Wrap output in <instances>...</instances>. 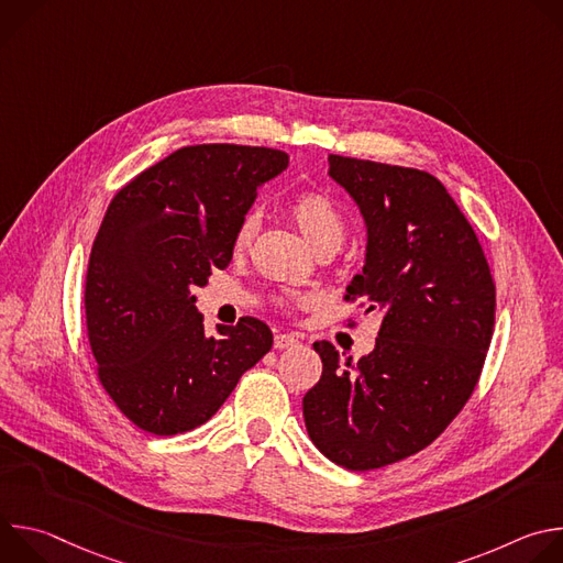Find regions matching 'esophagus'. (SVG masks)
I'll return each mask as SVG.
<instances>
[{
    "label": "esophagus",
    "instance_id": "esophagus-1",
    "mask_svg": "<svg viewBox=\"0 0 563 563\" xmlns=\"http://www.w3.org/2000/svg\"><path fill=\"white\" fill-rule=\"evenodd\" d=\"M296 343H298V336H294V334H276L274 336V347L276 350H285V347H291Z\"/></svg>",
    "mask_w": 563,
    "mask_h": 563
}]
</instances>
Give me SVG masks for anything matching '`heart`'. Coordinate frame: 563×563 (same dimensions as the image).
Wrapping results in <instances>:
<instances>
[{"label": "heart", "instance_id": "obj_1", "mask_svg": "<svg viewBox=\"0 0 563 563\" xmlns=\"http://www.w3.org/2000/svg\"><path fill=\"white\" fill-rule=\"evenodd\" d=\"M289 213L313 247L325 245V243H332L336 247L341 245V240L345 235V218L341 207L325 191L307 189L296 194L289 202ZM254 229H256V218L247 213L235 229L233 247L245 250L254 235Z\"/></svg>", "mask_w": 563, "mask_h": 563}]
</instances>
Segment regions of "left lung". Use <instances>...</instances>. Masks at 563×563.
<instances>
[{"instance_id":"left-lung-1","label":"left lung","mask_w":563,"mask_h":563,"mask_svg":"<svg viewBox=\"0 0 563 563\" xmlns=\"http://www.w3.org/2000/svg\"><path fill=\"white\" fill-rule=\"evenodd\" d=\"M330 176L367 222L365 267L345 300L380 309L383 323L358 363L313 343L323 374L302 417L320 452L361 472L421 452L463 410L493 341L497 291L472 224L432 174L330 155Z\"/></svg>"}]
</instances>
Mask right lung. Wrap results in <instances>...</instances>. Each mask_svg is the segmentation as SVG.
<instances>
[{
    "label": "right lung",
    "mask_w": 563,
    "mask_h": 563,
    "mask_svg": "<svg viewBox=\"0 0 563 563\" xmlns=\"http://www.w3.org/2000/svg\"><path fill=\"white\" fill-rule=\"evenodd\" d=\"M287 163L267 146H183L111 200L87 269V334L104 391L140 430L202 426L272 350V330L254 316L207 336L191 289L229 267L256 189Z\"/></svg>",
    "instance_id": "right-lung-1"
}]
</instances>
